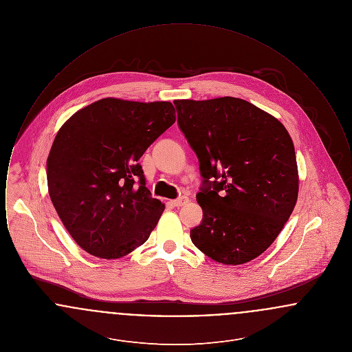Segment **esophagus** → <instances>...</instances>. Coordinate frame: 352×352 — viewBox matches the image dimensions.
I'll return each instance as SVG.
<instances>
[{
    "mask_svg": "<svg viewBox=\"0 0 352 352\" xmlns=\"http://www.w3.org/2000/svg\"><path fill=\"white\" fill-rule=\"evenodd\" d=\"M170 203H171L174 207H182V206L188 203V198H187V197H181V198L175 199V201H170Z\"/></svg>",
    "mask_w": 352,
    "mask_h": 352,
    "instance_id": "1",
    "label": "esophagus"
}]
</instances>
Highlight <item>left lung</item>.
<instances>
[{
    "mask_svg": "<svg viewBox=\"0 0 352 352\" xmlns=\"http://www.w3.org/2000/svg\"><path fill=\"white\" fill-rule=\"evenodd\" d=\"M178 125L199 160L201 223L194 245L240 265L267 251L298 198L294 145L277 120L237 98L175 100Z\"/></svg>",
    "mask_w": 352,
    "mask_h": 352,
    "instance_id": "1",
    "label": "left lung"
}]
</instances>
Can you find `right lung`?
I'll return each instance as SVG.
<instances>
[{
    "instance_id": "add662e5",
    "label": "right lung",
    "mask_w": 352,
    "mask_h": 352,
    "mask_svg": "<svg viewBox=\"0 0 352 352\" xmlns=\"http://www.w3.org/2000/svg\"><path fill=\"white\" fill-rule=\"evenodd\" d=\"M174 122L168 101L105 98L62 125L47 158L49 194L84 251L120 258L149 239L165 204L151 198L137 162Z\"/></svg>"
}]
</instances>
